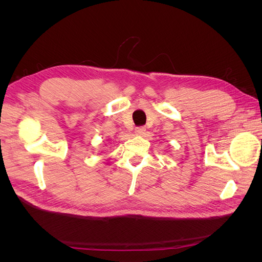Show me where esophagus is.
<instances>
[{
  "mask_svg": "<svg viewBox=\"0 0 262 262\" xmlns=\"http://www.w3.org/2000/svg\"><path fill=\"white\" fill-rule=\"evenodd\" d=\"M145 126H138V128H136V134L137 136H143L144 134V132H145Z\"/></svg>",
  "mask_w": 262,
  "mask_h": 262,
  "instance_id": "1",
  "label": "esophagus"
}]
</instances>
